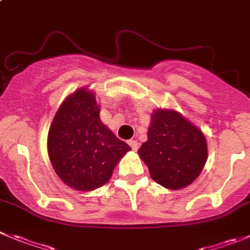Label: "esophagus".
<instances>
[{
	"label": "esophagus",
	"mask_w": 250,
	"mask_h": 250,
	"mask_svg": "<svg viewBox=\"0 0 250 250\" xmlns=\"http://www.w3.org/2000/svg\"><path fill=\"white\" fill-rule=\"evenodd\" d=\"M128 144L130 145V147H132L133 150H134V151H137L138 149H139V144H138V142L137 140H128Z\"/></svg>",
	"instance_id": "1"
}]
</instances>
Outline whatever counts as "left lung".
Masks as SVG:
<instances>
[{"label": "left lung", "mask_w": 250, "mask_h": 250, "mask_svg": "<svg viewBox=\"0 0 250 250\" xmlns=\"http://www.w3.org/2000/svg\"><path fill=\"white\" fill-rule=\"evenodd\" d=\"M138 155L150 176L166 189H182L202 173L208 160V143L200 128L172 108L152 112L147 140Z\"/></svg>", "instance_id": "obj_1"}]
</instances>
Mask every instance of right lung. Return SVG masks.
<instances>
[{
    "label": "right lung",
    "mask_w": 250,
    "mask_h": 250,
    "mask_svg": "<svg viewBox=\"0 0 250 250\" xmlns=\"http://www.w3.org/2000/svg\"><path fill=\"white\" fill-rule=\"evenodd\" d=\"M129 150L101 122L100 105L88 86L64 99L48 129L47 152L53 169L63 183L81 192L107 183Z\"/></svg>",
    "instance_id": "add662e5"
}]
</instances>
